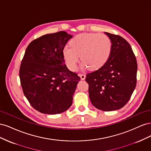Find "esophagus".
Wrapping results in <instances>:
<instances>
[{"instance_id":"esophagus-1","label":"esophagus","mask_w":151,"mask_h":151,"mask_svg":"<svg viewBox=\"0 0 151 151\" xmlns=\"http://www.w3.org/2000/svg\"><path fill=\"white\" fill-rule=\"evenodd\" d=\"M79 76L81 77V79L82 80H84L85 78H86V75L85 74H79Z\"/></svg>"}]
</instances>
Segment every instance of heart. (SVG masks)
I'll return each instance as SVG.
<instances>
[{"label": "heart", "instance_id": "1", "mask_svg": "<svg viewBox=\"0 0 151 151\" xmlns=\"http://www.w3.org/2000/svg\"><path fill=\"white\" fill-rule=\"evenodd\" d=\"M70 47L63 49V57L67 66L76 70L79 57L83 67L98 70L102 67L110 57L112 44L104 34L83 33L76 36L70 42Z\"/></svg>", "mask_w": 151, "mask_h": 151}]
</instances>
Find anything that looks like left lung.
<instances>
[{"mask_svg": "<svg viewBox=\"0 0 151 151\" xmlns=\"http://www.w3.org/2000/svg\"><path fill=\"white\" fill-rule=\"evenodd\" d=\"M112 48L106 63L86 75L89 96L93 106L109 111L123 107L129 101L137 83V63L130 44L122 36L104 32Z\"/></svg>", "mask_w": 151, "mask_h": 151, "instance_id": "1", "label": "left lung"}]
</instances>
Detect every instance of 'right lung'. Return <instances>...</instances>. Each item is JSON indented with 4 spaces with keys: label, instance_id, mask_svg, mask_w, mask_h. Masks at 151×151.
Wrapping results in <instances>:
<instances>
[{
    "label": "right lung",
    "instance_id": "add662e5",
    "mask_svg": "<svg viewBox=\"0 0 151 151\" xmlns=\"http://www.w3.org/2000/svg\"><path fill=\"white\" fill-rule=\"evenodd\" d=\"M72 36L47 34L27 47L19 70L24 94L35 109L48 115L65 111L72 104L80 77L65 64L63 49Z\"/></svg>",
    "mask_w": 151,
    "mask_h": 151
}]
</instances>
